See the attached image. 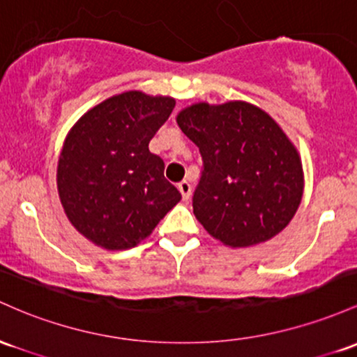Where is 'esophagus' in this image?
<instances>
[{"instance_id": "1", "label": "esophagus", "mask_w": 357, "mask_h": 357, "mask_svg": "<svg viewBox=\"0 0 357 357\" xmlns=\"http://www.w3.org/2000/svg\"><path fill=\"white\" fill-rule=\"evenodd\" d=\"M178 190H179V193H181V197H183V199H188L191 197V185L188 181H181L178 185Z\"/></svg>"}]
</instances>
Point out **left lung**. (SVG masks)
Returning <instances> with one entry per match:
<instances>
[{"label":"left lung","mask_w":357,"mask_h":357,"mask_svg":"<svg viewBox=\"0 0 357 357\" xmlns=\"http://www.w3.org/2000/svg\"><path fill=\"white\" fill-rule=\"evenodd\" d=\"M178 125L202 154L193 213L211 237L248 248L280 234L303 195L300 155L266 112L244 101L183 109Z\"/></svg>","instance_id":"obj_1"}]
</instances>
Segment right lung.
Returning <instances> with one entry per match:
<instances>
[{"mask_svg":"<svg viewBox=\"0 0 357 357\" xmlns=\"http://www.w3.org/2000/svg\"><path fill=\"white\" fill-rule=\"evenodd\" d=\"M172 108V98L127 91L89 109L69 132L57 166L59 198L96 245L134 248L181 199L164 178V160L149 151Z\"/></svg>","mask_w":357,"mask_h":357,"instance_id":"obj_1","label":"right lung"}]
</instances>
